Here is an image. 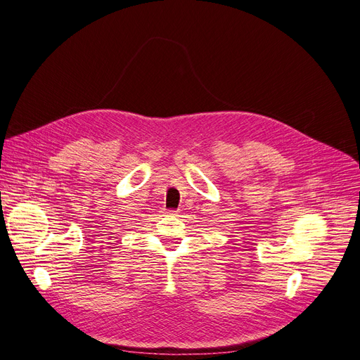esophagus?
Instances as JSON below:
<instances>
[{
	"label": "esophagus",
	"mask_w": 360,
	"mask_h": 360,
	"mask_svg": "<svg viewBox=\"0 0 360 360\" xmlns=\"http://www.w3.org/2000/svg\"><path fill=\"white\" fill-rule=\"evenodd\" d=\"M167 213H169V214H172V216H178V214H179V212H178V210H169Z\"/></svg>",
	"instance_id": "1"
}]
</instances>
